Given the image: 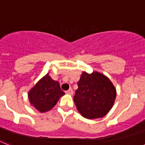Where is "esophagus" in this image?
Segmentation results:
<instances>
[{
	"instance_id": "obj_1",
	"label": "esophagus",
	"mask_w": 145,
	"mask_h": 145,
	"mask_svg": "<svg viewBox=\"0 0 145 145\" xmlns=\"http://www.w3.org/2000/svg\"><path fill=\"white\" fill-rule=\"evenodd\" d=\"M66 94H68V95H72L73 93H74V91H73V90L71 89H70L69 90H68V91H66Z\"/></svg>"
}]
</instances>
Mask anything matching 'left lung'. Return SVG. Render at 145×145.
I'll list each match as a JSON object with an SVG mask.
<instances>
[{
  "label": "left lung",
  "instance_id": "8db88e82",
  "mask_svg": "<svg viewBox=\"0 0 145 145\" xmlns=\"http://www.w3.org/2000/svg\"><path fill=\"white\" fill-rule=\"evenodd\" d=\"M78 89L74 101L78 112L87 119L105 116L112 108L116 97V89L103 74L83 71L77 83Z\"/></svg>",
  "mask_w": 145,
  "mask_h": 145
}]
</instances>
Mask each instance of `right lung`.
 Masks as SVG:
<instances>
[{
	"label": "right lung",
	"instance_id": "add662e5",
	"mask_svg": "<svg viewBox=\"0 0 145 145\" xmlns=\"http://www.w3.org/2000/svg\"><path fill=\"white\" fill-rule=\"evenodd\" d=\"M64 95L59 82L54 80L48 73L29 91L28 99L30 105L43 113L52 109Z\"/></svg>",
	"mask_w": 145,
	"mask_h": 145
}]
</instances>
